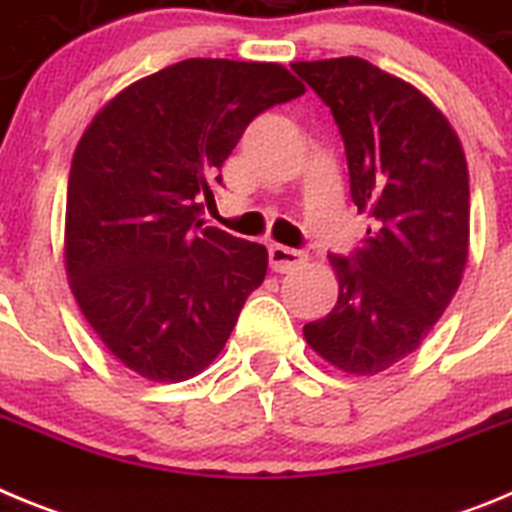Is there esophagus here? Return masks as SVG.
Instances as JSON below:
<instances>
[{
    "label": "esophagus",
    "mask_w": 512,
    "mask_h": 512,
    "mask_svg": "<svg viewBox=\"0 0 512 512\" xmlns=\"http://www.w3.org/2000/svg\"><path fill=\"white\" fill-rule=\"evenodd\" d=\"M302 261H305V251H300V248H287V246H279V243L269 246V266L274 271L295 269V266H300Z\"/></svg>",
    "instance_id": "1"
}]
</instances>
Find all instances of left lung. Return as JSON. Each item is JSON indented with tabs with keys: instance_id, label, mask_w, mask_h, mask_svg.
Wrapping results in <instances>:
<instances>
[{
	"instance_id": "obj_1",
	"label": "left lung",
	"mask_w": 512,
	"mask_h": 512,
	"mask_svg": "<svg viewBox=\"0 0 512 512\" xmlns=\"http://www.w3.org/2000/svg\"><path fill=\"white\" fill-rule=\"evenodd\" d=\"M292 71L330 107L351 200L374 217L364 246L328 253L338 302L305 325V338L343 372H384L423 343L459 289L469 251L467 158L428 97L364 58Z\"/></svg>"
}]
</instances>
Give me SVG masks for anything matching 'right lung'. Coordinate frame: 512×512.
Returning <instances> with one entry per match:
<instances>
[{"label":"right lung","mask_w":512,"mask_h":512,"mask_svg":"<svg viewBox=\"0 0 512 512\" xmlns=\"http://www.w3.org/2000/svg\"><path fill=\"white\" fill-rule=\"evenodd\" d=\"M305 94L279 63L189 58L135 81L76 146L66 271L112 356L153 382L202 372L266 277V248L205 228L253 117Z\"/></svg>","instance_id":"1"}]
</instances>
